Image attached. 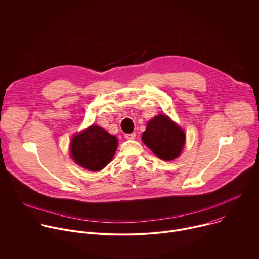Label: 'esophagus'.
Listing matches in <instances>:
<instances>
[{
  "label": "esophagus",
  "mask_w": 259,
  "mask_h": 259,
  "mask_svg": "<svg viewBox=\"0 0 259 259\" xmlns=\"http://www.w3.org/2000/svg\"><path fill=\"white\" fill-rule=\"evenodd\" d=\"M136 136L135 133H129V134H125V138L126 139H134Z\"/></svg>",
  "instance_id": "esophagus-1"
}]
</instances>
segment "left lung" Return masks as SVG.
I'll return each mask as SVG.
<instances>
[{
    "label": "left lung",
    "instance_id": "obj_1",
    "mask_svg": "<svg viewBox=\"0 0 259 259\" xmlns=\"http://www.w3.org/2000/svg\"><path fill=\"white\" fill-rule=\"evenodd\" d=\"M141 139L158 158L163 161H172L181 154L186 143V133L163 114L147 123Z\"/></svg>",
    "mask_w": 259,
    "mask_h": 259
}]
</instances>
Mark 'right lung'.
Returning <instances> with one entry per match:
<instances>
[{
    "label": "right lung",
    "mask_w": 259,
    "mask_h": 259,
    "mask_svg": "<svg viewBox=\"0 0 259 259\" xmlns=\"http://www.w3.org/2000/svg\"><path fill=\"white\" fill-rule=\"evenodd\" d=\"M118 139L97 125H92L76 134L70 141V156L79 166L100 171L112 159L117 151Z\"/></svg>",
    "instance_id": "right-lung-1"
}]
</instances>
